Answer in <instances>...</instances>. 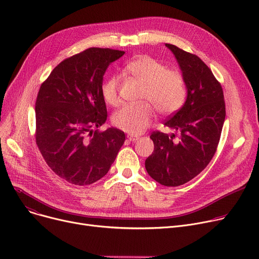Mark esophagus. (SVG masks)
<instances>
[{
  "instance_id": "1",
  "label": "esophagus",
  "mask_w": 259,
  "mask_h": 259,
  "mask_svg": "<svg viewBox=\"0 0 259 259\" xmlns=\"http://www.w3.org/2000/svg\"><path fill=\"white\" fill-rule=\"evenodd\" d=\"M127 139H128L130 142H135V141L139 140V137H137V135L129 134V135H127Z\"/></svg>"
}]
</instances>
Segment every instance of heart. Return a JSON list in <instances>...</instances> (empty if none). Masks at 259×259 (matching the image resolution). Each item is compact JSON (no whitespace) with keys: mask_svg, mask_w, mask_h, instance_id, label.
Masks as SVG:
<instances>
[{"mask_svg":"<svg viewBox=\"0 0 259 259\" xmlns=\"http://www.w3.org/2000/svg\"><path fill=\"white\" fill-rule=\"evenodd\" d=\"M125 70L144 85L142 100L150 102L161 114H171L185 103L187 88L179 71L167 70L161 62L149 57L139 56L128 62ZM119 77L109 76L102 85L103 99L108 105L119 103ZM155 113L148 104L126 105L112 116V122L118 129L138 135L143 133L154 119Z\"/></svg>","mask_w":259,"mask_h":259,"instance_id":"heart-1","label":"heart"}]
</instances>
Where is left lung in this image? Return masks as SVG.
I'll return each mask as SVG.
<instances>
[{"mask_svg":"<svg viewBox=\"0 0 259 259\" xmlns=\"http://www.w3.org/2000/svg\"><path fill=\"white\" fill-rule=\"evenodd\" d=\"M179 63L187 88V99L165 126L181 133L180 139L154 131V151L145 161L151 178L167 187H178L205 169L219 145L226 106L224 92L210 68L197 56L166 44Z\"/></svg>","mask_w":259,"mask_h":259,"instance_id":"left-lung-1","label":"left lung"}]
</instances>
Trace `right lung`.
<instances>
[{
    "label": "right lung",
    "instance_id": "right-lung-1",
    "mask_svg": "<svg viewBox=\"0 0 259 259\" xmlns=\"http://www.w3.org/2000/svg\"><path fill=\"white\" fill-rule=\"evenodd\" d=\"M124 51L89 48L61 62L40 85L35 102V141L47 165L68 183L85 186L110 169L125 133L110 127L102 95L108 66Z\"/></svg>",
    "mask_w": 259,
    "mask_h": 259
}]
</instances>
